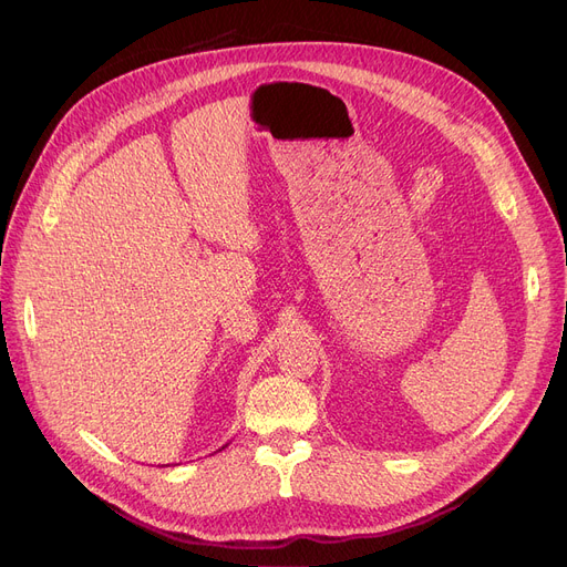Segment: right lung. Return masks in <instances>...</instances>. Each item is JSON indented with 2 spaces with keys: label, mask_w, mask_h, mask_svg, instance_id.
<instances>
[{
  "label": "right lung",
  "mask_w": 567,
  "mask_h": 567,
  "mask_svg": "<svg viewBox=\"0 0 567 567\" xmlns=\"http://www.w3.org/2000/svg\"><path fill=\"white\" fill-rule=\"evenodd\" d=\"M224 447H226V445H224Z\"/></svg>",
  "instance_id": "right-lung-1"
}]
</instances>
